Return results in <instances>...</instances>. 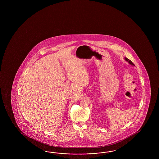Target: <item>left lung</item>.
I'll return each instance as SVG.
<instances>
[{"label": "left lung", "mask_w": 159, "mask_h": 159, "mask_svg": "<svg viewBox=\"0 0 159 159\" xmlns=\"http://www.w3.org/2000/svg\"><path fill=\"white\" fill-rule=\"evenodd\" d=\"M125 61H127V62L129 63L130 65H133V66H135V65H134V64L133 63V62H132L130 60H129V59H128V58H126V57H125Z\"/></svg>", "instance_id": "obj_1"}]
</instances>
